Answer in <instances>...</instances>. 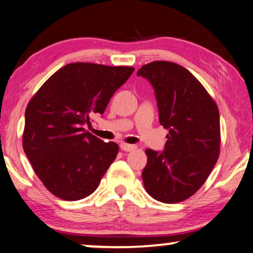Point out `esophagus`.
Wrapping results in <instances>:
<instances>
[{"instance_id":"obj_1","label":"esophagus","mask_w":253,"mask_h":253,"mask_svg":"<svg viewBox=\"0 0 253 253\" xmlns=\"http://www.w3.org/2000/svg\"><path fill=\"white\" fill-rule=\"evenodd\" d=\"M121 149L123 151H133L136 149L135 145H131V144H126V143H121Z\"/></svg>"}]
</instances>
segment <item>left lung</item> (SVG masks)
Wrapping results in <instances>:
<instances>
[{"mask_svg":"<svg viewBox=\"0 0 253 253\" xmlns=\"http://www.w3.org/2000/svg\"><path fill=\"white\" fill-rule=\"evenodd\" d=\"M137 76L154 86L160 123L169 130L163 151L145 150L144 188L158 202L185 201L204 184L219 157L218 107L202 83L173 62H151Z\"/></svg>","mask_w":253,"mask_h":253,"instance_id":"1","label":"left lung"}]
</instances>
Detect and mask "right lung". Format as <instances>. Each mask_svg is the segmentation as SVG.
Wrapping results in <instances>:
<instances>
[{
    "instance_id": "right-lung-1",
    "label": "right lung",
    "mask_w": 253,
    "mask_h": 253,
    "mask_svg": "<svg viewBox=\"0 0 253 253\" xmlns=\"http://www.w3.org/2000/svg\"><path fill=\"white\" fill-rule=\"evenodd\" d=\"M135 70L70 63L45 81L26 109L23 150L43 185L56 197L80 201L97 189L118 154L84 126L102 115L116 90Z\"/></svg>"
}]
</instances>
